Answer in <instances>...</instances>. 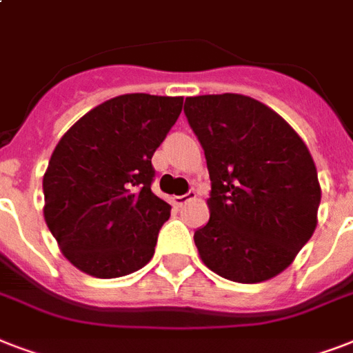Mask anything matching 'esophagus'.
Listing matches in <instances>:
<instances>
[{
  "label": "esophagus",
  "instance_id": "obj_1",
  "mask_svg": "<svg viewBox=\"0 0 353 353\" xmlns=\"http://www.w3.org/2000/svg\"><path fill=\"white\" fill-rule=\"evenodd\" d=\"M196 196H198V192H196V190H188V192L183 194V196H174V199H172V201H174V205H177V207H181V205H185L187 201L194 199Z\"/></svg>",
  "mask_w": 353,
  "mask_h": 353
}]
</instances>
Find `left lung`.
<instances>
[{"instance_id":"8db88e82","label":"left lung","mask_w":353,"mask_h":353,"mask_svg":"<svg viewBox=\"0 0 353 353\" xmlns=\"http://www.w3.org/2000/svg\"><path fill=\"white\" fill-rule=\"evenodd\" d=\"M205 150L209 223L194 232L201 262L258 284L290 268L317 227L321 185L306 143L279 113L238 93L187 97Z\"/></svg>"}]
</instances>
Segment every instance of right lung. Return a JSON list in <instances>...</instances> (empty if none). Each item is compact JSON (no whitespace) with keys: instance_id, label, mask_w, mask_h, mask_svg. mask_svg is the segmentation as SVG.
Listing matches in <instances>:
<instances>
[{"instance_id":"add662e5","label":"right lung","mask_w":353,"mask_h":353,"mask_svg":"<svg viewBox=\"0 0 353 353\" xmlns=\"http://www.w3.org/2000/svg\"><path fill=\"white\" fill-rule=\"evenodd\" d=\"M183 97L130 93L102 102L63 133L43 174V218L82 273L119 279L152 260L170 205L152 192V155Z\"/></svg>"}]
</instances>
